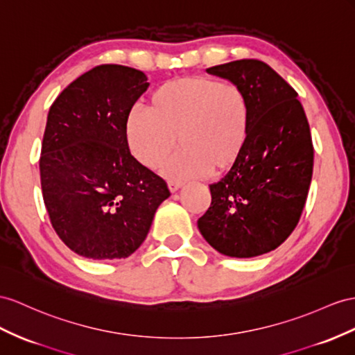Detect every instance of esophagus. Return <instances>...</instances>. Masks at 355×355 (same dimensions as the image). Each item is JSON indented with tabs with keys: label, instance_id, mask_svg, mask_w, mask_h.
I'll use <instances>...</instances> for the list:
<instances>
[{
	"label": "esophagus",
	"instance_id": "1",
	"mask_svg": "<svg viewBox=\"0 0 355 355\" xmlns=\"http://www.w3.org/2000/svg\"><path fill=\"white\" fill-rule=\"evenodd\" d=\"M168 186L171 189V192H177V190L183 186V181H178V180H169L168 181Z\"/></svg>",
	"mask_w": 355,
	"mask_h": 355
}]
</instances>
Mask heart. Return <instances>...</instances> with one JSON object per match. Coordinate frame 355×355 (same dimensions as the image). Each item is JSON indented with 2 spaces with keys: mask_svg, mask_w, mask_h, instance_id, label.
<instances>
[{
  "mask_svg": "<svg viewBox=\"0 0 355 355\" xmlns=\"http://www.w3.org/2000/svg\"><path fill=\"white\" fill-rule=\"evenodd\" d=\"M249 123V102L239 84L189 76L153 91L144 115L127 120L125 141L147 168H159L177 141L180 150L166 165L169 175H220L241 156Z\"/></svg>",
  "mask_w": 355,
  "mask_h": 355,
  "instance_id": "b5f03b06",
  "label": "heart"
}]
</instances>
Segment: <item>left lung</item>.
<instances>
[{"label":"left lung","mask_w":355,"mask_h":355,"mask_svg":"<svg viewBox=\"0 0 355 355\" xmlns=\"http://www.w3.org/2000/svg\"><path fill=\"white\" fill-rule=\"evenodd\" d=\"M207 73L241 87L250 123L241 156L210 184L211 204L198 228L222 255H264L289 237L306 204L313 145L304 109L295 89L262 61H231Z\"/></svg>","instance_id":"1"}]
</instances>
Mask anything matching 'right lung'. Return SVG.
I'll use <instances>...</instances> for the list:
<instances>
[{"label": "right lung", "mask_w": 355, "mask_h": 355, "mask_svg": "<svg viewBox=\"0 0 355 355\" xmlns=\"http://www.w3.org/2000/svg\"><path fill=\"white\" fill-rule=\"evenodd\" d=\"M144 71L91 69L52 103L43 135L40 180L51 223L88 259H121L138 249L166 181L136 160L125 141L129 114L148 88Z\"/></svg>", "instance_id": "obj_1"}]
</instances>
